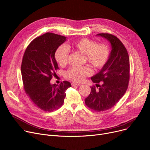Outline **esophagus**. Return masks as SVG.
I'll return each mask as SVG.
<instances>
[{
    "mask_svg": "<svg viewBox=\"0 0 150 150\" xmlns=\"http://www.w3.org/2000/svg\"><path fill=\"white\" fill-rule=\"evenodd\" d=\"M71 85H72V86H80V85H81V84L73 82L71 83Z\"/></svg>",
    "mask_w": 150,
    "mask_h": 150,
    "instance_id": "esophagus-1",
    "label": "esophagus"
}]
</instances>
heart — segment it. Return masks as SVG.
Wrapping results in <instances>:
<instances>
[{
    "label": "heart",
    "instance_id": "obj_1",
    "mask_svg": "<svg viewBox=\"0 0 150 150\" xmlns=\"http://www.w3.org/2000/svg\"><path fill=\"white\" fill-rule=\"evenodd\" d=\"M71 47L85 54L87 61L96 69L102 68L108 62L110 57V49L107 45L97 44L93 40L82 38L74 41L71 45H62L56 50L55 58L60 65L64 66L67 63ZM91 68L88 66H85L71 68L67 71L65 76L68 79L82 82L85 77L91 75Z\"/></svg>",
    "mask_w": 150,
    "mask_h": 150
}]
</instances>
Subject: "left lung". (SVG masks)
I'll return each mask as SVG.
<instances>
[{"instance_id": "obj_1", "label": "left lung", "mask_w": 150, "mask_h": 150, "mask_svg": "<svg viewBox=\"0 0 150 150\" xmlns=\"http://www.w3.org/2000/svg\"><path fill=\"white\" fill-rule=\"evenodd\" d=\"M96 36L109 41L112 50L108 62L91 77L99 87V90L91 87L85 103L89 108L101 112L112 108L125 93L129 80V57L126 47L117 37L109 33H98Z\"/></svg>"}]
</instances>
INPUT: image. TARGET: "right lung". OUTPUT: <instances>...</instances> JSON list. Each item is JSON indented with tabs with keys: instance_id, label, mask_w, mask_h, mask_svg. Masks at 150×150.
Returning <instances> with one entry per match:
<instances>
[{
	"instance_id": "1",
	"label": "right lung",
	"mask_w": 150,
	"mask_h": 150,
	"mask_svg": "<svg viewBox=\"0 0 150 150\" xmlns=\"http://www.w3.org/2000/svg\"><path fill=\"white\" fill-rule=\"evenodd\" d=\"M66 40L67 37L57 34L45 33L30 42L23 56L21 74L24 90L33 103L44 111L59 109L63 104L66 90L71 87L68 81L59 85L50 82L59 69L55 51Z\"/></svg>"
}]
</instances>
